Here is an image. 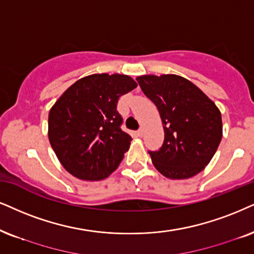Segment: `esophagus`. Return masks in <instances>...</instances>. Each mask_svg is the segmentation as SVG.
<instances>
[{
    "mask_svg": "<svg viewBox=\"0 0 254 254\" xmlns=\"http://www.w3.org/2000/svg\"><path fill=\"white\" fill-rule=\"evenodd\" d=\"M137 134L139 137H143V134H144V129H143V127H140V129L137 131Z\"/></svg>",
    "mask_w": 254,
    "mask_h": 254,
    "instance_id": "esophagus-1",
    "label": "esophagus"
}]
</instances>
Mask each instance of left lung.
I'll use <instances>...</instances> for the list:
<instances>
[{
	"instance_id": "1",
	"label": "left lung",
	"mask_w": 254,
	"mask_h": 254,
	"mask_svg": "<svg viewBox=\"0 0 254 254\" xmlns=\"http://www.w3.org/2000/svg\"><path fill=\"white\" fill-rule=\"evenodd\" d=\"M155 103L164 127V143L149 151L157 171L170 179L191 178L203 171L223 137L221 114L193 83L177 75L137 77Z\"/></svg>"
}]
</instances>
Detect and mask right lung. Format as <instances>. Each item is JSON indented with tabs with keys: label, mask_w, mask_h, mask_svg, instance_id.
I'll list each match as a JSON object with an SVG mask.
<instances>
[{
	"label": "right lung",
	"mask_w": 254,
	"mask_h": 254,
	"mask_svg": "<svg viewBox=\"0 0 254 254\" xmlns=\"http://www.w3.org/2000/svg\"><path fill=\"white\" fill-rule=\"evenodd\" d=\"M137 83L94 73L69 86L49 111L48 137L63 168L82 181H102L120 165L132 140L121 129L118 98Z\"/></svg>",
	"instance_id": "1"
}]
</instances>
